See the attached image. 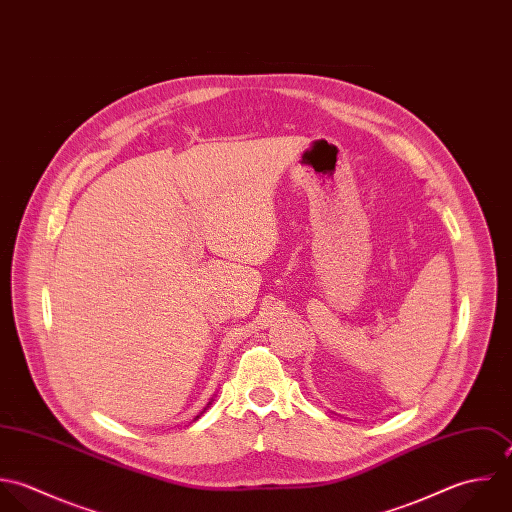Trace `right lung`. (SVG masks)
I'll use <instances>...</instances> for the list:
<instances>
[{
  "label": "right lung",
  "mask_w": 512,
  "mask_h": 512,
  "mask_svg": "<svg viewBox=\"0 0 512 512\" xmlns=\"http://www.w3.org/2000/svg\"><path fill=\"white\" fill-rule=\"evenodd\" d=\"M208 405H210V403H208ZM198 417H200V415H196V417H194V421H196V419H198Z\"/></svg>",
  "instance_id": "add662e5"
}]
</instances>
